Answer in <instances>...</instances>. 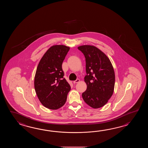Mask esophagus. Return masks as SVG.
<instances>
[{"label": "esophagus", "instance_id": "1", "mask_svg": "<svg viewBox=\"0 0 148 148\" xmlns=\"http://www.w3.org/2000/svg\"><path fill=\"white\" fill-rule=\"evenodd\" d=\"M80 82V80L79 79H77L73 81V84H76V83H78L79 82Z\"/></svg>", "mask_w": 148, "mask_h": 148}]
</instances>
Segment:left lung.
I'll list each match as a JSON object with an SVG mask.
<instances>
[{"label": "left lung", "mask_w": 148, "mask_h": 148, "mask_svg": "<svg viewBox=\"0 0 148 148\" xmlns=\"http://www.w3.org/2000/svg\"><path fill=\"white\" fill-rule=\"evenodd\" d=\"M86 59V90L82 94L85 103L94 108L103 107L113 93L115 73L108 58L92 45L78 47Z\"/></svg>", "instance_id": "obj_1"}]
</instances>
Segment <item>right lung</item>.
<instances>
[{"label":"right lung","instance_id":"1","mask_svg":"<svg viewBox=\"0 0 148 148\" xmlns=\"http://www.w3.org/2000/svg\"><path fill=\"white\" fill-rule=\"evenodd\" d=\"M70 47L53 45L48 50L38 64L35 75L34 88L42 104L57 110L66 103L71 87L66 79L62 64Z\"/></svg>","mask_w":148,"mask_h":148}]
</instances>
